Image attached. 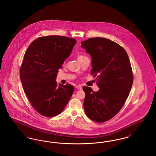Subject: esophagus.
<instances>
[{
    "label": "esophagus",
    "instance_id": "34e87169",
    "mask_svg": "<svg viewBox=\"0 0 156 156\" xmlns=\"http://www.w3.org/2000/svg\"><path fill=\"white\" fill-rule=\"evenodd\" d=\"M75 88H76L77 89H82V86L81 85H79L76 86V87H75Z\"/></svg>",
    "mask_w": 156,
    "mask_h": 156
}]
</instances>
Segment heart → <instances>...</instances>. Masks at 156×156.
<instances>
[{
	"mask_svg": "<svg viewBox=\"0 0 156 156\" xmlns=\"http://www.w3.org/2000/svg\"><path fill=\"white\" fill-rule=\"evenodd\" d=\"M82 57H84V56H83V55H79L78 57V58H81Z\"/></svg>",
	"mask_w": 156,
	"mask_h": 156,
	"instance_id": "b5f03b06",
	"label": "heart"
}]
</instances>
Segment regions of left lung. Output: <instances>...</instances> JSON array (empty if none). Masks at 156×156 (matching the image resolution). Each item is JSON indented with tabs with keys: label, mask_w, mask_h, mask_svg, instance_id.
I'll list each match as a JSON object with an SVG mask.
<instances>
[{
	"label": "left lung",
	"mask_w": 156,
	"mask_h": 156,
	"mask_svg": "<svg viewBox=\"0 0 156 156\" xmlns=\"http://www.w3.org/2000/svg\"><path fill=\"white\" fill-rule=\"evenodd\" d=\"M81 47L90 55V73L99 88L94 92L83 87L85 112L89 119L105 122L119 112L129 95L133 81L130 62L125 50L107 38H90L82 41Z\"/></svg>",
	"instance_id": "8db88e82"
}]
</instances>
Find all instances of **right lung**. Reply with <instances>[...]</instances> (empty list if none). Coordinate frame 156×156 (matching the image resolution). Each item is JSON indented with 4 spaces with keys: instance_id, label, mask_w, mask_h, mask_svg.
<instances>
[{
    "instance_id": "1",
    "label": "right lung",
    "mask_w": 156,
    "mask_h": 156,
    "mask_svg": "<svg viewBox=\"0 0 156 156\" xmlns=\"http://www.w3.org/2000/svg\"><path fill=\"white\" fill-rule=\"evenodd\" d=\"M76 43L66 36L38 37L24 54L20 69L23 88L32 106L44 116L61 113L73 94L72 85H58L55 80Z\"/></svg>"
}]
</instances>
